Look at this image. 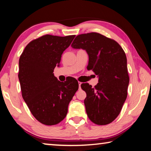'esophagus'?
<instances>
[{
	"label": "esophagus",
	"mask_w": 151,
	"mask_h": 151,
	"mask_svg": "<svg viewBox=\"0 0 151 151\" xmlns=\"http://www.w3.org/2000/svg\"><path fill=\"white\" fill-rule=\"evenodd\" d=\"M78 86H79V88H81V84H82V83H81V82H78Z\"/></svg>",
	"instance_id": "obj_1"
}]
</instances>
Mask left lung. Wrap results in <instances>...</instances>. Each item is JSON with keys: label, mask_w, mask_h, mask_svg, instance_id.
<instances>
[{"label": "left lung", "mask_w": 151, "mask_h": 151, "mask_svg": "<svg viewBox=\"0 0 151 151\" xmlns=\"http://www.w3.org/2000/svg\"><path fill=\"white\" fill-rule=\"evenodd\" d=\"M71 47L85 50L87 69L99 76L94 88L83 83L86 93L84 101L89 119L94 124L111 123L121 112L127 96L129 76L124 51L115 40L97 32L76 36Z\"/></svg>", "instance_id": "left-lung-1"}]
</instances>
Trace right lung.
Returning <instances> with one entry per match:
<instances>
[{
	"label": "right lung",
	"instance_id": "add662e5",
	"mask_svg": "<svg viewBox=\"0 0 151 151\" xmlns=\"http://www.w3.org/2000/svg\"><path fill=\"white\" fill-rule=\"evenodd\" d=\"M75 37L42 36L30 42L20 57L22 98L32 115L43 124H57L65 118L68 104L78 88V81L69 78L60 82L53 73Z\"/></svg>",
	"mask_w": 151,
	"mask_h": 151
}]
</instances>
